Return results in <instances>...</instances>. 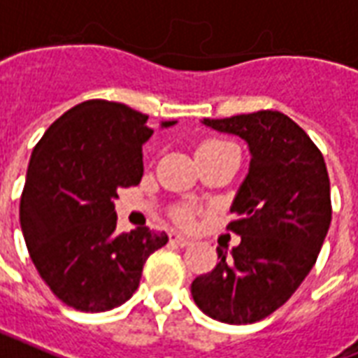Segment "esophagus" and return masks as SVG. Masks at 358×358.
Listing matches in <instances>:
<instances>
[{
  "mask_svg": "<svg viewBox=\"0 0 358 358\" xmlns=\"http://www.w3.org/2000/svg\"><path fill=\"white\" fill-rule=\"evenodd\" d=\"M169 238H171V242H173L174 245H178V248H187V245L193 244V240L180 233H171L169 234Z\"/></svg>",
  "mask_w": 358,
  "mask_h": 358,
  "instance_id": "obj_1",
  "label": "esophagus"
}]
</instances>
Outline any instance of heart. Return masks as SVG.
I'll use <instances>...</instances> for the list:
<instances>
[{
    "instance_id": "obj_1",
    "label": "heart",
    "mask_w": 358,
    "mask_h": 358,
    "mask_svg": "<svg viewBox=\"0 0 358 358\" xmlns=\"http://www.w3.org/2000/svg\"><path fill=\"white\" fill-rule=\"evenodd\" d=\"M223 144H227V143H222V141H208V143H204L199 150L217 148V146H223ZM191 217H193V215H191V210H187V208H182L176 212V220H178L180 223H184V225H187V223L191 222Z\"/></svg>"
}]
</instances>
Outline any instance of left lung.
Returning a JSON list of instances; mask_svg holds the SVG:
<instances>
[{"mask_svg": "<svg viewBox=\"0 0 358 358\" xmlns=\"http://www.w3.org/2000/svg\"><path fill=\"white\" fill-rule=\"evenodd\" d=\"M206 127L248 143L250 171L231 204L240 236L220 263L191 283L208 317L250 324L283 306L317 261L331 227V182L323 154L306 131L278 110L204 118Z\"/></svg>", "mask_w": 358, "mask_h": 358, "instance_id": "left-lung-1", "label": "left lung"}]
</instances>
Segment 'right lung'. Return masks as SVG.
I'll return each instance as SVG.
<instances>
[{
	"label": "right lung",
	"mask_w": 358,
	"mask_h": 358,
	"mask_svg": "<svg viewBox=\"0 0 358 358\" xmlns=\"http://www.w3.org/2000/svg\"><path fill=\"white\" fill-rule=\"evenodd\" d=\"M152 133L146 114L90 99L59 116L31 152L22 233L41 278L78 312H106L129 300L146 259L169 242L148 227L116 233L114 199L143 178V144Z\"/></svg>",
	"instance_id": "obj_1"
}]
</instances>
